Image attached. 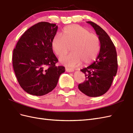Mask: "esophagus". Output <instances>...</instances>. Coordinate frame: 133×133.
<instances>
[{
  "label": "esophagus",
  "mask_w": 133,
  "mask_h": 133,
  "mask_svg": "<svg viewBox=\"0 0 133 133\" xmlns=\"http://www.w3.org/2000/svg\"><path fill=\"white\" fill-rule=\"evenodd\" d=\"M66 71H67V72H74V70L72 69H69V68H66Z\"/></svg>",
  "instance_id": "1"
}]
</instances>
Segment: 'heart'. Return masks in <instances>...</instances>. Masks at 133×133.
I'll list each match as a JSON object with an SVG mask.
<instances>
[{"label": "heart", "mask_w": 133, "mask_h": 133, "mask_svg": "<svg viewBox=\"0 0 133 133\" xmlns=\"http://www.w3.org/2000/svg\"><path fill=\"white\" fill-rule=\"evenodd\" d=\"M51 47L58 56L67 53L71 47L72 53L61 56L59 61L67 66L75 67L81 63L86 65L92 62L99 52L101 44L96 34L80 25H71L62 30V36L53 37Z\"/></svg>", "instance_id": "obj_1"}]
</instances>
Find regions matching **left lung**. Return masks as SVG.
I'll list each match as a JSON object with an SVG mask.
<instances>
[{
    "instance_id": "1",
    "label": "left lung",
    "mask_w": 133,
    "mask_h": 133,
    "mask_svg": "<svg viewBox=\"0 0 133 133\" xmlns=\"http://www.w3.org/2000/svg\"><path fill=\"white\" fill-rule=\"evenodd\" d=\"M87 22L92 26L98 35L101 48L96 61L80 70L85 75V80L78 88L87 96L96 97L105 94L111 86L117 71V53L106 32L96 23L91 21Z\"/></svg>"
}]
</instances>
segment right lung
I'll return each mask as SVG.
<instances>
[{"mask_svg": "<svg viewBox=\"0 0 133 133\" xmlns=\"http://www.w3.org/2000/svg\"><path fill=\"white\" fill-rule=\"evenodd\" d=\"M58 26L41 22L23 33L13 50L12 63L20 86L28 93L42 96L57 86L63 66H56L57 58L51 47Z\"/></svg>", "mask_w": 133, "mask_h": 133, "instance_id": "add662e5", "label": "right lung"}]
</instances>
